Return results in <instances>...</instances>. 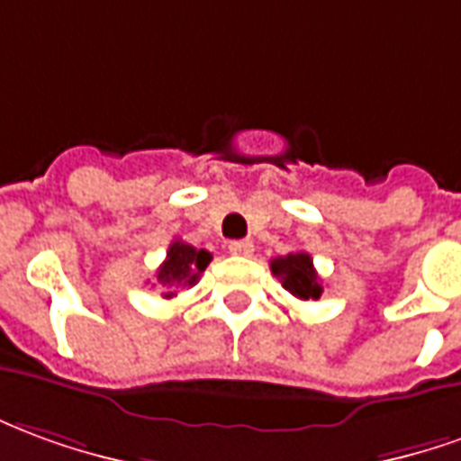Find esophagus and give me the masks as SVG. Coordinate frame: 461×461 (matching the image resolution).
I'll use <instances>...</instances> for the list:
<instances>
[{"mask_svg": "<svg viewBox=\"0 0 461 461\" xmlns=\"http://www.w3.org/2000/svg\"><path fill=\"white\" fill-rule=\"evenodd\" d=\"M228 250L233 253V256H253V250H256V246H253V240H233L230 246H228Z\"/></svg>", "mask_w": 461, "mask_h": 461, "instance_id": "34e87169", "label": "esophagus"}]
</instances>
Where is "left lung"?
Wrapping results in <instances>:
<instances>
[{"instance_id": "obj_1", "label": "left lung", "mask_w": 461, "mask_h": 461, "mask_svg": "<svg viewBox=\"0 0 461 461\" xmlns=\"http://www.w3.org/2000/svg\"><path fill=\"white\" fill-rule=\"evenodd\" d=\"M270 270L283 283V288L298 300H318L322 295V285L312 266V258L303 250L270 260Z\"/></svg>"}]
</instances>
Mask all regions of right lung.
Wrapping results in <instances>:
<instances>
[{
	"label": "right lung",
	"mask_w": 461,
	"mask_h": 461,
	"mask_svg": "<svg viewBox=\"0 0 461 461\" xmlns=\"http://www.w3.org/2000/svg\"><path fill=\"white\" fill-rule=\"evenodd\" d=\"M208 263H211L208 250H198L184 240H173L166 253V260L156 273V280L163 285V298H173L178 288L195 285Z\"/></svg>",
	"instance_id": "right-lung-1"
}]
</instances>
